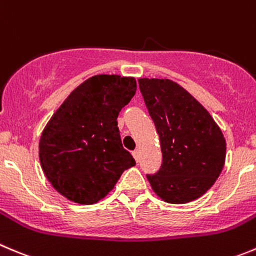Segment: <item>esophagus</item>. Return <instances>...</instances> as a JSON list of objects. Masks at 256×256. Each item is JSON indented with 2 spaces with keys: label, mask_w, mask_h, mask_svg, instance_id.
<instances>
[{
  "label": "esophagus",
  "mask_w": 256,
  "mask_h": 256,
  "mask_svg": "<svg viewBox=\"0 0 256 256\" xmlns=\"http://www.w3.org/2000/svg\"><path fill=\"white\" fill-rule=\"evenodd\" d=\"M132 156H134V158L136 160V162H138V160H140V154H138V150H134Z\"/></svg>",
  "instance_id": "1"
}]
</instances>
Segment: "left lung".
Wrapping results in <instances>:
<instances>
[{"mask_svg":"<svg viewBox=\"0 0 256 256\" xmlns=\"http://www.w3.org/2000/svg\"><path fill=\"white\" fill-rule=\"evenodd\" d=\"M148 114L160 138L162 164L146 175L156 195L185 204L204 195L224 168L226 142L204 106L168 78L138 80Z\"/></svg>","mask_w":256,"mask_h":256,"instance_id":"8db88e82","label":"left lung"}]
</instances>
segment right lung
I'll use <instances>...</instances> for the list:
<instances>
[{"instance_id": "1", "label": "right lung", "mask_w": 256, "mask_h": 256, "mask_svg": "<svg viewBox=\"0 0 256 256\" xmlns=\"http://www.w3.org/2000/svg\"><path fill=\"white\" fill-rule=\"evenodd\" d=\"M135 92L134 78L92 76L50 118L40 138V161L62 196L78 204H95L135 165L118 128V114Z\"/></svg>"}]
</instances>
